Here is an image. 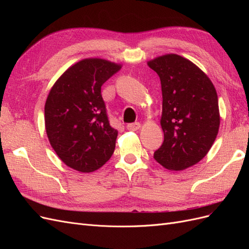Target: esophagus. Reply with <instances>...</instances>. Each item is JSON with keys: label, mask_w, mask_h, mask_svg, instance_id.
<instances>
[{"label": "esophagus", "mask_w": 249, "mask_h": 249, "mask_svg": "<svg viewBox=\"0 0 249 249\" xmlns=\"http://www.w3.org/2000/svg\"><path fill=\"white\" fill-rule=\"evenodd\" d=\"M141 127V124L139 123H134V124H129L126 125V129L129 131H137Z\"/></svg>", "instance_id": "obj_1"}]
</instances>
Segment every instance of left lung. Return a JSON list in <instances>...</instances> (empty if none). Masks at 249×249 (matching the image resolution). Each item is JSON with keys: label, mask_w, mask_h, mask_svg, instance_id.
Masks as SVG:
<instances>
[{"label": "left lung", "mask_w": 249, "mask_h": 249, "mask_svg": "<svg viewBox=\"0 0 249 249\" xmlns=\"http://www.w3.org/2000/svg\"><path fill=\"white\" fill-rule=\"evenodd\" d=\"M161 81L164 142L154 159L180 171L202 160L220 125L218 96L212 81L190 60L166 54L147 61Z\"/></svg>", "instance_id": "obj_1"}]
</instances>
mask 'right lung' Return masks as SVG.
<instances>
[{
  "label": "right lung",
  "instance_id": "add662e5",
  "mask_svg": "<svg viewBox=\"0 0 249 249\" xmlns=\"http://www.w3.org/2000/svg\"><path fill=\"white\" fill-rule=\"evenodd\" d=\"M122 64L86 58L69 67L52 86L44 124L53 149L66 166L92 172L114 152L117 131L110 125L101 87Z\"/></svg>",
  "mask_w": 249,
  "mask_h": 249
}]
</instances>
